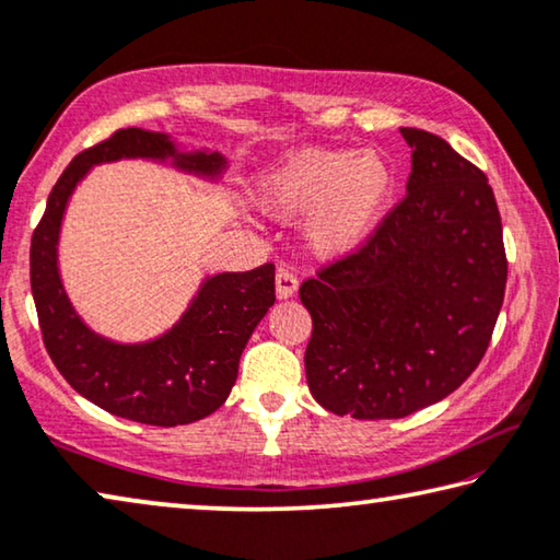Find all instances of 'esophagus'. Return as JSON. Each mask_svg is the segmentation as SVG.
<instances>
[{"instance_id": "34e87169", "label": "esophagus", "mask_w": 560, "mask_h": 560, "mask_svg": "<svg viewBox=\"0 0 560 560\" xmlns=\"http://www.w3.org/2000/svg\"><path fill=\"white\" fill-rule=\"evenodd\" d=\"M299 289V279L294 277V271L289 269H279L277 271V296L279 299H291Z\"/></svg>"}]
</instances>
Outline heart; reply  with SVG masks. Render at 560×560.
I'll list each match as a JSON object with an SVG mask.
<instances>
[{
  "label": "heart",
  "instance_id": "b5f03b06",
  "mask_svg": "<svg viewBox=\"0 0 560 560\" xmlns=\"http://www.w3.org/2000/svg\"><path fill=\"white\" fill-rule=\"evenodd\" d=\"M394 172L378 152L299 149L259 182L261 207L279 217L312 211L308 246L318 256H343L376 232L392 201Z\"/></svg>",
  "mask_w": 560,
  "mask_h": 560
}]
</instances>
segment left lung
Wrapping results in <instances>:
<instances>
[{
  "instance_id": "obj_1",
  "label": "left lung",
  "mask_w": 560,
  "mask_h": 560,
  "mask_svg": "<svg viewBox=\"0 0 560 560\" xmlns=\"http://www.w3.org/2000/svg\"><path fill=\"white\" fill-rule=\"evenodd\" d=\"M401 135L406 197L299 289L314 324L312 396L361 421L404 419L456 392L483 359L509 277L486 174L431 131Z\"/></svg>"
}]
</instances>
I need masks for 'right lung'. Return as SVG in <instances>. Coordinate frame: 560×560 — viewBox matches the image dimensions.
Segmentation results:
<instances>
[{
  "instance_id": "add662e5",
  "label": "right lung",
  "mask_w": 560,
  "mask_h": 560,
  "mask_svg": "<svg viewBox=\"0 0 560 560\" xmlns=\"http://www.w3.org/2000/svg\"><path fill=\"white\" fill-rule=\"evenodd\" d=\"M172 159L199 176L221 174L219 152H176L159 131L119 129L84 149L65 168L32 234L30 279L42 339L59 374L104 411L149 425H184L214 413L232 394L238 359L256 324L273 306V264L252 271L214 273L164 336L147 343H114L94 334L74 312L59 279L57 244L67 201L89 166L117 159Z\"/></svg>"
}]
</instances>
